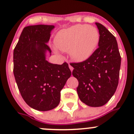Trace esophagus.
<instances>
[{
	"label": "esophagus",
	"mask_w": 134,
	"mask_h": 134,
	"mask_svg": "<svg viewBox=\"0 0 134 134\" xmlns=\"http://www.w3.org/2000/svg\"><path fill=\"white\" fill-rule=\"evenodd\" d=\"M69 69H70V70H71V72H72V70H73L74 68H73V67H72V66L70 65V64H69Z\"/></svg>",
	"instance_id": "34e87169"
}]
</instances>
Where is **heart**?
<instances>
[{"mask_svg": "<svg viewBox=\"0 0 134 134\" xmlns=\"http://www.w3.org/2000/svg\"><path fill=\"white\" fill-rule=\"evenodd\" d=\"M99 41V34L96 27L76 24L58 31L55 38V44L59 50L69 52L74 60L83 62L93 54Z\"/></svg>", "mask_w": 134, "mask_h": 134, "instance_id": "1", "label": "heart"}]
</instances>
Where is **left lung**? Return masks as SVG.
Masks as SVG:
<instances>
[{"mask_svg":"<svg viewBox=\"0 0 134 134\" xmlns=\"http://www.w3.org/2000/svg\"><path fill=\"white\" fill-rule=\"evenodd\" d=\"M99 33L98 48L86 60L73 63L79 99L91 107L103 106L111 99L118 84L121 57L116 38L103 25L96 23Z\"/></svg>","mask_w":134,"mask_h":134,"instance_id":"obj_1","label":"left lung"}]
</instances>
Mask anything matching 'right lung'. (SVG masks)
I'll use <instances>...</instances> for the list:
<instances>
[{"label": "right lung", "mask_w": 134, "mask_h": 134, "mask_svg": "<svg viewBox=\"0 0 134 134\" xmlns=\"http://www.w3.org/2000/svg\"><path fill=\"white\" fill-rule=\"evenodd\" d=\"M53 25L28 26L23 29L13 53L14 75L24 101L38 111H49L58 105L60 91L71 76L69 65L52 64L48 42Z\"/></svg>", "instance_id": "add662e5"}]
</instances>
